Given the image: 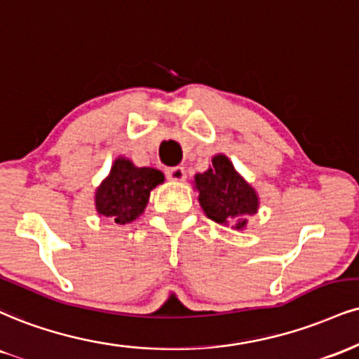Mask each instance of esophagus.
I'll return each mask as SVG.
<instances>
[{"instance_id": "1", "label": "esophagus", "mask_w": 359, "mask_h": 359, "mask_svg": "<svg viewBox=\"0 0 359 359\" xmlns=\"http://www.w3.org/2000/svg\"><path fill=\"white\" fill-rule=\"evenodd\" d=\"M167 177L168 180H172V182H184L185 170L182 167H172L167 170Z\"/></svg>"}]
</instances>
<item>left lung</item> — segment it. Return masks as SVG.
Listing matches in <instances>:
<instances>
[{
	"mask_svg": "<svg viewBox=\"0 0 359 359\" xmlns=\"http://www.w3.org/2000/svg\"><path fill=\"white\" fill-rule=\"evenodd\" d=\"M198 204L210 221L244 231L250 215L257 214L259 196L256 189L236 170L234 163L224 154L212 157V163L194 177Z\"/></svg>",
	"mask_w": 359,
	"mask_h": 359,
	"instance_id": "8db88e82",
	"label": "left lung"
}]
</instances>
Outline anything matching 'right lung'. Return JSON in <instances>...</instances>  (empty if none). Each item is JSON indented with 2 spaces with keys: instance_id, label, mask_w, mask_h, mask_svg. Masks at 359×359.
Instances as JSON below:
<instances>
[{
  "instance_id": "1",
  "label": "right lung",
  "mask_w": 359,
  "mask_h": 359,
  "mask_svg": "<svg viewBox=\"0 0 359 359\" xmlns=\"http://www.w3.org/2000/svg\"><path fill=\"white\" fill-rule=\"evenodd\" d=\"M165 177L152 167H137L130 158L116 157L110 174L95 189V209L98 215L125 226L144 214L150 192L163 184Z\"/></svg>"
}]
</instances>
